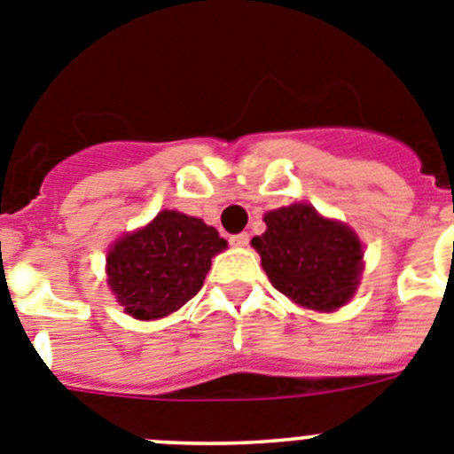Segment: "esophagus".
<instances>
[{"label": "esophagus", "mask_w": 454, "mask_h": 454, "mask_svg": "<svg viewBox=\"0 0 454 454\" xmlns=\"http://www.w3.org/2000/svg\"><path fill=\"white\" fill-rule=\"evenodd\" d=\"M231 244L232 247H239V248L248 247V232H237V235H232Z\"/></svg>", "instance_id": "esophagus-1"}]
</instances>
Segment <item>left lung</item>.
<instances>
[{
	"mask_svg": "<svg viewBox=\"0 0 454 454\" xmlns=\"http://www.w3.org/2000/svg\"><path fill=\"white\" fill-rule=\"evenodd\" d=\"M267 231L251 244L273 287L301 308L334 312L353 298L364 251L353 228L321 217L309 203L264 215Z\"/></svg>",
	"mask_w": 454,
	"mask_h": 454,
	"instance_id": "1",
	"label": "left lung"
}]
</instances>
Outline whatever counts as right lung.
Wrapping results in <instances>:
<instances>
[{
  "label": "right lung",
  "mask_w": 454,
  "mask_h": 454,
  "mask_svg": "<svg viewBox=\"0 0 454 454\" xmlns=\"http://www.w3.org/2000/svg\"><path fill=\"white\" fill-rule=\"evenodd\" d=\"M226 247V239L203 219L162 210L145 228L126 232L110 247V292L126 314L156 321L197 296L212 257Z\"/></svg>",
  "instance_id": "right-lung-1"
}]
</instances>
